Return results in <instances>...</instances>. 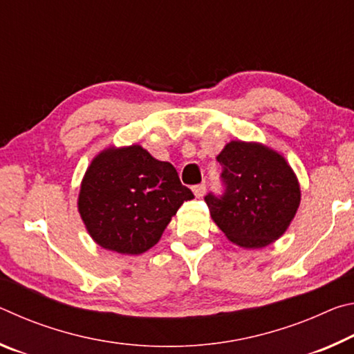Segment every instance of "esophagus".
Returning a JSON list of instances; mask_svg holds the SVG:
<instances>
[{
  "label": "esophagus",
  "instance_id": "34e87169",
  "mask_svg": "<svg viewBox=\"0 0 354 354\" xmlns=\"http://www.w3.org/2000/svg\"><path fill=\"white\" fill-rule=\"evenodd\" d=\"M192 192H194L196 198H201V196L205 195V192H206V185L205 184H196V185H194V187H192Z\"/></svg>",
  "mask_w": 354,
  "mask_h": 354
}]
</instances>
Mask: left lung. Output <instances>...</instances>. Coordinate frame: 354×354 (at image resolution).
Returning <instances> with one entry per match:
<instances>
[{"label":"left lung","mask_w":354,"mask_h":354,"mask_svg":"<svg viewBox=\"0 0 354 354\" xmlns=\"http://www.w3.org/2000/svg\"><path fill=\"white\" fill-rule=\"evenodd\" d=\"M217 160L223 167L225 192L205 196L215 225L243 248L278 241L301 200L298 179L284 156L262 143L232 140Z\"/></svg>","instance_id":"obj_1"}]
</instances>
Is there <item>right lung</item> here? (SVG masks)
Wrapping results in <instances>:
<instances>
[{"label": "right lung", "instance_id": "right-lung-1", "mask_svg": "<svg viewBox=\"0 0 354 354\" xmlns=\"http://www.w3.org/2000/svg\"><path fill=\"white\" fill-rule=\"evenodd\" d=\"M194 198L170 162L140 145L109 147L82 178L77 211L100 247L140 254L159 242L184 201Z\"/></svg>", "mask_w": 354, "mask_h": 354}]
</instances>
